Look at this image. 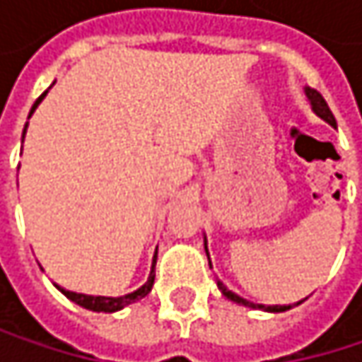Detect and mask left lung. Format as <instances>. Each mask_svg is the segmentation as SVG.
Masks as SVG:
<instances>
[{"instance_id": "1", "label": "left lung", "mask_w": 362, "mask_h": 362, "mask_svg": "<svg viewBox=\"0 0 362 362\" xmlns=\"http://www.w3.org/2000/svg\"><path fill=\"white\" fill-rule=\"evenodd\" d=\"M306 96L310 98V105H313L315 112H317L319 117H323L327 123H331V125L335 127V117H333V112L327 107L325 98H323L317 90H310V88H306ZM205 250H207V247H205ZM207 257H209V253H207ZM209 266H211V264H209ZM218 287H220V291H222L228 300H233V302H237V304H243V306H250V308H262V310H270V313H283V310H289V308H291V306H262V304H252V302L243 300L241 296L233 293L230 289H226L224 283H220V281H218ZM298 304H302V302H298Z\"/></svg>"}]
</instances>
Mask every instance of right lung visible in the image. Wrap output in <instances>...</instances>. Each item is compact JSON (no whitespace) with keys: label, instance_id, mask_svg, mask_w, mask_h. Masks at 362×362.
<instances>
[{"label":"right lung","instance_id":"right-lung-1","mask_svg":"<svg viewBox=\"0 0 362 362\" xmlns=\"http://www.w3.org/2000/svg\"><path fill=\"white\" fill-rule=\"evenodd\" d=\"M45 94L47 92H43L39 98L35 100V105H33V109L29 112V117L33 115V110L37 109V105L45 98ZM25 132H27V125H25ZM25 132H23V138H25ZM155 264H157V253H155V257H153V268H151V276H148V281L138 289V291H134V293H127V296H123V298H103V296H83V293H75V291H66V289H60L58 285V289L69 298V300H73L75 304H79V306H83V308H88V310H94V313H115V310H121L123 306H127V304H132V302H136V300H142L144 296H148V291H151V287H153V283H155Z\"/></svg>","mask_w":362,"mask_h":362}]
</instances>
